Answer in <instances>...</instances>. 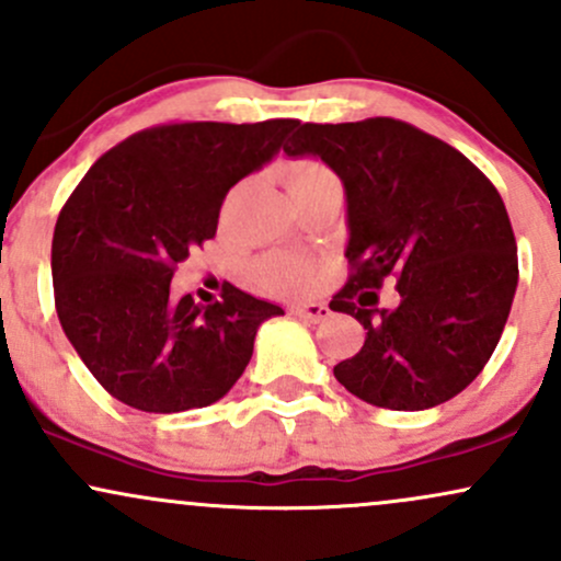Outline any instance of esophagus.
I'll use <instances>...</instances> for the list:
<instances>
[{"label":"esophagus","mask_w":561,"mask_h":561,"mask_svg":"<svg viewBox=\"0 0 561 561\" xmlns=\"http://www.w3.org/2000/svg\"><path fill=\"white\" fill-rule=\"evenodd\" d=\"M293 313L298 319L308 321V324H319V321L330 317V308H327L324 302H300V306L293 308Z\"/></svg>","instance_id":"esophagus-1"}]
</instances>
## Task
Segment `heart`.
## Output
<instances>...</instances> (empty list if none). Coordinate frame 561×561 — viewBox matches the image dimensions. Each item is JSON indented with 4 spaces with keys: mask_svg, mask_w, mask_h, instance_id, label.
<instances>
[{
    "mask_svg": "<svg viewBox=\"0 0 561 561\" xmlns=\"http://www.w3.org/2000/svg\"><path fill=\"white\" fill-rule=\"evenodd\" d=\"M282 179H285L293 197L311 195V192L327 190V186H340L337 173L317 158L293 160L282 169ZM313 276H317V266L295 253H272L253 266V282L263 293L272 295L298 293V289L311 285Z\"/></svg>",
    "mask_w": 561,
    "mask_h": 561,
    "instance_id": "obj_1",
    "label": "heart"
}]
</instances>
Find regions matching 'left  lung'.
<instances>
[{"instance_id": "8db88e82", "label": "left lung", "mask_w": 561, "mask_h": 561, "mask_svg": "<svg viewBox=\"0 0 561 561\" xmlns=\"http://www.w3.org/2000/svg\"><path fill=\"white\" fill-rule=\"evenodd\" d=\"M289 158L324 160L345 186L351 276L332 311L366 330L334 366L362 401L433 409L459 396L493 356L517 289V242L491 179L443 139L396 118L298 124ZM397 282L399 306L377 309Z\"/></svg>"}]
</instances>
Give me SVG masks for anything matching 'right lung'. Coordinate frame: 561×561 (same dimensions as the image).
Here are the masks:
<instances>
[{"instance_id":"right-lung-1","label":"right lung","mask_w":561,"mask_h":561,"mask_svg":"<svg viewBox=\"0 0 561 561\" xmlns=\"http://www.w3.org/2000/svg\"><path fill=\"white\" fill-rule=\"evenodd\" d=\"M298 121L152 126L107 150L62 205L55 308L96 382L150 414L216 403L242 377L255 332L282 308L224 282L221 300L173 298L190 250L214 240L227 192L279 152Z\"/></svg>"}]
</instances>
